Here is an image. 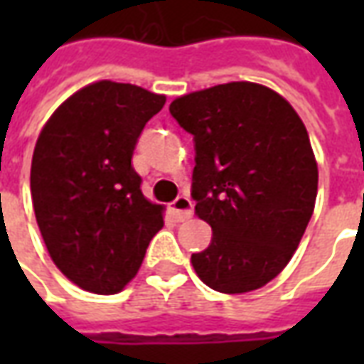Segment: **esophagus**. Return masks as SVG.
Listing matches in <instances>:
<instances>
[{
    "mask_svg": "<svg viewBox=\"0 0 364 364\" xmlns=\"http://www.w3.org/2000/svg\"><path fill=\"white\" fill-rule=\"evenodd\" d=\"M169 213L173 214V218L177 222H183L187 220V218H191L193 216V203H191L189 197H185V195H181V197H177L169 205Z\"/></svg>",
    "mask_w": 364,
    "mask_h": 364,
    "instance_id": "34e87169",
    "label": "esophagus"
}]
</instances>
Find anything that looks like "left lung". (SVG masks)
I'll return each mask as SVG.
<instances>
[{"label":"left lung","instance_id":"1","mask_svg":"<svg viewBox=\"0 0 364 364\" xmlns=\"http://www.w3.org/2000/svg\"><path fill=\"white\" fill-rule=\"evenodd\" d=\"M195 140L191 197L213 240L193 253L198 279L226 294L273 281L312 218L318 166L304 122L265 85L232 82L175 99Z\"/></svg>","mask_w":364,"mask_h":364}]
</instances>
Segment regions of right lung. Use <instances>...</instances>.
Segmentation results:
<instances>
[{
    "mask_svg": "<svg viewBox=\"0 0 364 364\" xmlns=\"http://www.w3.org/2000/svg\"><path fill=\"white\" fill-rule=\"evenodd\" d=\"M164 105L138 85L91 83L60 105L36 140V224L56 267L80 289L120 292L164 226V208L144 197L132 167L136 142Z\"/></svg>",
    "mask_w": 364,
    "mask_h": 364,
    "instance_id": "1",
    "label": "right lung"
}]
</instances>
